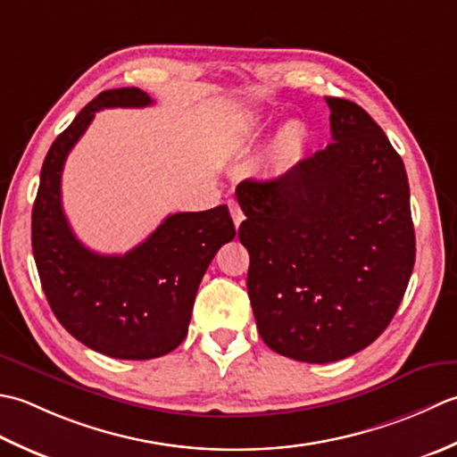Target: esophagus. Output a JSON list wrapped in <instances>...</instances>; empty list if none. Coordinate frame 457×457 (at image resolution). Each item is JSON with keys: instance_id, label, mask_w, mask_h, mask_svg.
<instances>
[{"instance_id": "1", "label": "esophagus", "mask_w": 457, "mask_h": 457, "mask_svg": "<svg viewBox=\"0 0 457 457\" xmlns=\"http://www.w3.org/2000/svg\"><path fill=\"white\" fill-rule=\"evenodd\" d=\"M228 209H230V215H232V220H235V227H240V222L245 220V212H242V209L238 207L237 201H228Z\"/></svg>"}]
</instances>
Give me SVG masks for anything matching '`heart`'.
Masks as SVG:
<instances>
[{"label":"heart","mask_w":457,"mask_h":457,"mask_svg":"<svg viewBox=\"0 0 457 457\" xmlns=\"http://www.w3.org/2000/svg\"><path fill=\"white\" fill-rule=\"evenodd\" d=\"M302 136L303 134H302L300 126H295V124L286 126L280 132V136H278V150H280V152L294 150V147L302 144Z\"/></svg>","instance_id":"1"}]
</instances>
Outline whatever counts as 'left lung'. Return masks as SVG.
Returning <instances> with one entry per match:
<instances>
[{
  "label": "left lung",
  "mask_w": 457,
  "mask_h": 457,
  "mask_svg": "<svg viewBox=\"0 0 457 457\" xmlns=\"http://www.w3.org/2000/svg\"><path fill=\"white\" fill-rule=\"evenodd\" d=\"M325 102L333 136L325 150L276 179L237 187L258 333L303 362L369 347L393 321L416 258L403 160L355 102Z\"/></svg>",
  "instance_id": "1"
}]
</instances>
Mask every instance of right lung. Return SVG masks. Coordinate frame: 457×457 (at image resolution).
<instances>
[{
	"mask_svg": "<svg viewBox=\"0 0 457 457\" xmlns=\"http://www.w3.org/2000/svg\"><path fill=\"white\" fill-rule=\"evenodd\" d=\"M139 88L104 90L54 139L41 167L31 245L53 313L82 345L102 355L145 361L181 345L195 295L219 248L235 238L227 204L167 217L122 256L88 250L74 237L61 201L62 165L102 108H144Z\"/></svg>",
	"mask_w": 457,
	"mask_h": 457,
	"instance_id": "add662e5",
	"label": "right lung"
}]
</instances>
